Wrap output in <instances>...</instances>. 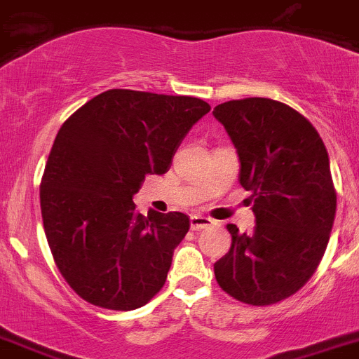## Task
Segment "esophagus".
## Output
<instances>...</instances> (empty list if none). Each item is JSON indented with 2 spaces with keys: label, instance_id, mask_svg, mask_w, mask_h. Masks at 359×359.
Returning a JSON list of instances; mask_svg holds the SVG:
<instances>
[{
  "label": "esophagus",
  "instance_id": "obj_1",
  "mask_svg": "<svg viewBox=\"0 0 359 359\" xmlns=\"http://www.w3.org/2000/svg\"><path fill=\"white\" fill-rule=\"evenodd\" d=\"M210 226H214V221L210 217H205V215H191V229L194 231H201V229H208Z\"/></svg>",
  "mask_w": 359,
  "mask_h": 359
}]
</instances>
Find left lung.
Masks as SVG:
<instances>
[{"instance_id": "left-lung-1", "label": "left lung", "mask_w": 359, "mask_h": 359, "mask_svg": "<svg viewBox=\"0 0 359 359\" xmlns=\"http://www.w3.org/2000/svg\"><path fill=\"white\" fill-rule=\"evenodd\" d=\"M214 117L235 144L256 215L250 235L226 226L231 247L215 280L242 304H279L309 283L328 245L337 210L328 151L311 121L276 100H231Z\"/></svg>"}]
</instances>
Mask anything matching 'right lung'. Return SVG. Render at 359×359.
Segmentation results:
<instances>
[{"instance_id":"1","label":"right lung","mask_w":359,"mask_h":359,"mask_svg":"<svg viewBox=\"0 0 359 359\" xmlns=\"http://www.w3.org/2000/svg\"><path fill=\"white\" fill-rule=\"evenodd\" d=\"M208 112L193 96L110 89L65 121L41 177L40 207L55 266L82 300L133 311L165 286L189 217L138 214L133 194L147 173L170 168Z\"/></svg>"}]
</instances>
